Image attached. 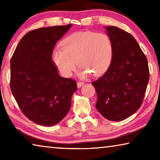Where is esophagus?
Listing matches in <instances>:
<instances>
[{"label":"esophagus","mask_w":160,"mask_h":160,"mask_svg":"<svg viewBox=\"0 0 160 160\" xmlns=\"http://www.w3.org/2000/svg\"><path fill=\"white\" fill-rule=\"evenodd\" d=\"M83 85H84V82H77V86H78V88H81V87H82Z\"/></svg>","instance_id":"esophagus-1"}]
</instances>
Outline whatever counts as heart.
Masks as SVG:
<instances>
[{
  "label": "heart",
  "instance_id": "heart-1",
  "mask_svg": "<svg viewBox=\"0 0 160 160\" xmlns=\"http://www.w3.org/2000/svg\"><path fill=\"white\" fill-rule=\"evenodd\" d=\"M62 47L53 50L52 60L61 75L66 78L72 75L78 64L82 67L81 77L90 73L99 76L108 69L112 60V42L104 33L76 32L62 42Z\"/></svg>",
  "mask_w": 160,
  "mask_h": 160
}]
</instances>
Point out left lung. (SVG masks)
I'll return each mask as SVG.
<instances>
[{
	"label": "left lung",
	"instance_id": "8db88e82",
	"mask_svg": "<svg viewBox=\"0 0 160 160\" xmlns=\"http://www.w3.org/2000/svg\"><path fill=\"white\" fill-rule=\"evenodd\" d=\"M105 29L112 42V60L107 72L92 84L97 111L108 120L119 121L141 106L149 81L148 63L131 34L114 26Z\"/></svg>",
	"mask_w": 160,
	"mask_h": 160
}]
</instances>
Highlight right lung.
<instances>
[{"label":"right lung","mask_w":160,"mask_h":160,"mask_svg":"<svg viewBox=\"0 0 160 160\" xmlns=\"http://www.w3.org/2000/svg\"><path fill=\"white\" fill-rule=\"evenodd\" d=\"M72 25L32 30L19 42L10 61V89L22 113L41 126L58 123L71 106L75 80L58 73L52 60L56 43Z\"/></svg>","instance_id":"add662e5"}]
</instances>
